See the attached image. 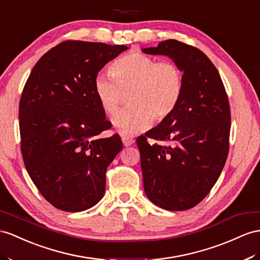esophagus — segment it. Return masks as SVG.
<instances>
[{
    "label": "esophagus",
    "instance_id": "esophagus-1",
    "mask_svg": "<svg viewBox=\"0 0 260 260\" xmlns=\"http://www.w3.org/2000/svg\"><path fill=\"white\" fill-rule=\"evenodd\" d=\"M122 142H123L124 146H126V147H127V146H131L132 144H134L135 139L134 138H131V137H123L122 138Z\"/></svg>",
    "mask_w": 260,
    "mask_h": 260
}]
</instances>
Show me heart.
Wrapping results in <instances>:
<instances>
[{"instance_id":"heart-1","label":"heart","mask_w":260,"mask_h":260,"mask_svg":"<svg viewBox=\"0 0 260 260\" xmlns=\"http://www.w3.org/2000/svg\"><path fill=\"white\" fill-rule=\"evenodd\" d=\"M99 73L94 92L105 113L112 115L128 93L131 106L112 119L113 126L124 136H133L149 128L154 117L162 121L175 111L183 88L182 71L172 61L157 59L141 51L121 57L110 68Z\"/></svg>"}]
</instances>
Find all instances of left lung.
Here are the masks:
<instances>
[{
	"label": "left lung",
	"instance_id": "obj_1",
	"mask_svg": "<svg viewBox=\"0 0 260 260\" xmlns=\"http://www.w3.org/2000/svg\"><path fill=\"white\" fill-rule=\"evenodd\" d=\"M143 51L168 56L183 72L175 111L136 141L145 193L161 209L189 210L209 194L228 158L229 98L215 66L193 46L168 39Z\"/></svg>",
	"mask_w": 260,
	"mask_h": 260
}]
</instances>
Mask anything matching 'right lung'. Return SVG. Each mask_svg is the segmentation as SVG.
<instances>
[{
    "instance_id": "right-lung-1",
    "label": "right lung",
    "mask_w": 260,
    "mask_h": 260,
    "mask_svg": "<svg viewBox=\"0 0 260 260\" xmlns=\"http://www.w3.org/2000/svg\"><path fill=\"white\" fill-rule=\"evenodd\" d=\"M124 45L66 41L39 59L19 101L23 160L38 191L56 209L81 212L104 196L109 165L123 148L94 92L99 71Z\"/></svg>"
}]
</instances>
